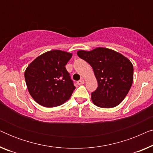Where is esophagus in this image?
Listing matches in <instances>:
<instances>
[{"label": "esophagus", "mask_w": 153, "mask_h": 153, "mask_svg": "<svg viewBox=\"0 0 153 153\" xmlns=\"http://www.w3.org/2000/svg\"><path fill=\"white\" fill-rule=\"evenodd\" d=\"M77 83H78V85H82L84 83V80L83 79H81V80L77 81Z\"/></svg>", "instance_id": "obj_1"}]
</instances>
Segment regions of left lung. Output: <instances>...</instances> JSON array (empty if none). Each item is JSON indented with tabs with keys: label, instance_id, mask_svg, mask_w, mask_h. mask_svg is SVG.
I'll return each instance as SVG.
<instances>
[{
	"label": "left lung",
	"instance_id": "obj_1",
	"mask_svg": "<svg viewBox=\"0 0 153 153\" xmlns=\"http://www.w3.org/2000/svg\"><path fill=\"white\" fill-rule=\"evenodd\" d=\"M77 55L91 65L98 83L91 100L98 107L113 108L120 104L133 82L134 68L128 58L107 48L98 47Z\"/></svg>",
	"mask_w": 153,
	"mask_h": 153
}]
</instances>
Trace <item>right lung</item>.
Returning <instances> with one entry per match:
<instances>
[{
	"label": "right lung",
	"mask_w": 153,
	"mask_h": 153,
	"mask_svg": "<svg viewBox=\"0 0 153 153\" xmlns=\"http://www.w3.org/2000/svg\"><path fill=\"white\" fill-rule=\"evenodd\" d=\"M72 53L52 50L35 58L24 76L28 92L37 103L55 107L70 99L75 86L65 66Z\"/></svg>",
	"instance_id": "add662e5"
}]
</instances>
